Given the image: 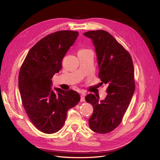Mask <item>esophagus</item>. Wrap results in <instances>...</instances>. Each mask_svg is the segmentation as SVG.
<instances>
[{"instance_id":"obj_1","label":"esophagus","mask_w":160,"mask_h":160,"mask_svg":"<svg viewBox=\"0 0 160 160\" xmlns=\"http://www.w3.org/2000/svg\"><path fill=\"white\" fill-rule=\"evenodd\" d=\"M85 94L84 93H82L81 94V99H80V101L81 102H84L85 101Z\"/></svg>"}]
</instances>
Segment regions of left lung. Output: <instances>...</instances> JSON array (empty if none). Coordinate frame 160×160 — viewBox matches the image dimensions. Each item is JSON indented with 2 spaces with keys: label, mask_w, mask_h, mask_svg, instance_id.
Instances as JSON below:
<instances>
[{
  "label": "left lung",
  "mask_w": 160,
  "mask_h": 160,
  "mask_svg": "<svg viewBox=\"0 0 160 160\" xmlns=\"http://www.w3.org/2000/svg\"><path fill=\"white\" fill-rule=\"evenodd\" d=\"M83 35L95 46L100 83L108 86L104 100L92 93L85 98L93 107L89 126L96 133H107L121 122L135 91L133 62L130 54L108 32L88 31Z\"/></svg>",
  "instance_id": "obj_1"
}]
</instances>
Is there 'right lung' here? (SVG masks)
<instances>
[{"label":"right lung","mask_w":160,"mask_h":160,"mask_svg":"<svg viewBox=\"0 0 160 160\" xmlns=\"http://www.w3.org/2000/svg\"><path fill=\"white\" fill-rule=\"evenodd\" d=\"M78 36V32L58 31L39 41L29 50L20 69L19 89L31 122L41 132L53 133L63 126L67 113L80 100L78 92L52 89V78Z\"/></svg>","instance_id":"1"}]
</instances>
